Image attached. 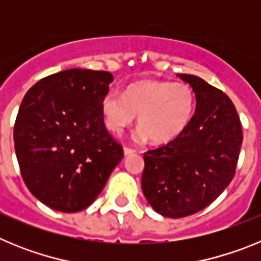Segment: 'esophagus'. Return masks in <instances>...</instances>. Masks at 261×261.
Returning a JSON list of instances; mask_svg holds the SVG:
<instances>
[{"mask_svg":"<svg viewBox=\"0 0 261 261\" xmlns=\"http://www.w3.org/2000/svg\"><path fill=\"white\" fill-rule=\"evenodd\" d=\"M136 151L133 149H129V147H124V155H132Z\"/></svg>","mask_w":261,"mask_h":261,"instance_id":"1","label":"esophagus"}]
</instances>
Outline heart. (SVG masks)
<instances>
[{"mask_svg":"<svg viewBox=\"0 0 261 261\" xmlns=\"http://www.w3.org/2000/svg\"><path fill=\"white\" fill-rule=\"evenodd\" d=\"M193 90L181 82L141 81L128 86L125 93L110 90L102 99L106 126L121 135L138 115L136 140L151 138L155 144L175 140L186 130L195 112Z\"/></svg>","mask_w":261,"mask_h":261,"instance_id":"1","label":"heart"}]
</instances>
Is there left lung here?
Segmentation results:
<instances>
[{"label": "left lung", "mask_w": 261, "mask_h": 261, "mask_svg": "<svg viewBox=\"0 0 261 261\" xmlns=\"http://www.w3.org/2000/svg\"><path fill=\"white\" fill-rule=\"evenodd\" d=\"M190 84L196 110L179 137L144 154L141 187L151 208L181 218L206 208L232 180L243 135L231 99L197 75L176 74Z\"/></svg>", "instance_id": "1"}]
</instances>
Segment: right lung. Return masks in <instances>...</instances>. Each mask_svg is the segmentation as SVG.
Returning <instances> with one entry per match:
<instances>
[{
  "mask_svg": "<svg viewBox=\"0 0 261 261\" xmlns=\"http://www.w3.org/2000/svg\"><path fill=\"white\" fill-rule=\"evenodd\" d=\"M110 71L68 69L29 90L14 125V146L30 192L55 211H84L121 161L103 121Z\"/></svg>",
  "mask_w": 261,
  "mask_h": 261,
  "instance_id": "1",
  "label": "right lung"
}]
</instances>
